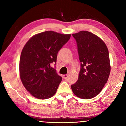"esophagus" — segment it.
Masks as SVG:
<instances>
[{"label": "esophagus", "instance_id": "1", "mask_svg": "<svg viewBox=\"0 0 126 126\" xmlns=\"http://www.w3.org/2000/svg\"><path fill=\"white\" fill-rule=\"evenodd\" d=\"M68 74H64V75H63V78L64 79H67L68 78Z\"/></svg>", "mask_w": 126, "mask_h": 126}]
</instances>
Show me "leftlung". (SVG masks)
Here are the masks:
<instances>
[{"label": "left lung", "mask_w": 126, "mask_h": 126, "mask_svg": "<svg viewBox=\"0 0 126 126\" xmlns=\"http://www.w3.org/2000/svg\"><path fill=\"white\" fill-rule=\"evenodd\" d=\"M76 39L80 62L78 80L71 85L73 93L82 99H91L101 92L109 77L110 65L106 44L88 31L72 34Z\"/></svg>", "instance_id": "left-lung-1"}]
</instances>
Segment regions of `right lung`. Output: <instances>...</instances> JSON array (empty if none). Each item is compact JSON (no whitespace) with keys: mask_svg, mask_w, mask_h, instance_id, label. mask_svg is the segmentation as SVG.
I'll return each instance as SVG.
<instances>
[{"mask_svg":"<svg viewBox=\"0 0 126 126\" xmlns=\"http://www.w3.org/2000/svg\"><path fill=\"white\" fill-rule=\"evenodd\" d=\"M71 36L46 31L33 36L25 44L20 58V77L33 97L46 99L56 93L62 78L51 64L56 63L58 52Z\"/></svg>","mask_w":126,"mask_h":126,"instance_id":"add662e5","label":"right lung"}]
</instances>
